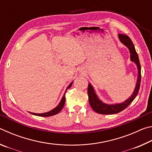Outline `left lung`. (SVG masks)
<instances>
[{"label":"left lung","mask_w":152,"mask_h":152,"mask_svg":"<svg viewBox=\"0 0 152 152\" xmlns=\"http://www.w3.org/2000/svg\"><path fill=\"white\" fill-rule=\"evenodd\" d=\"M119 39L121 43L125 45L130 53V60L133 62L135 64L137 68V78L136 82L135 87L132 94L131 95L129 98L125 100L124 102H121V103H115V104H107L102 102L95 92L93 86L91 85V83L88 84V95L89 103L92 109L95 112L99 114H105V115H112L116 114V113L122 111L123 110L126 109L129 105L133 102V100L135 99L138 94L139 90H140V83H141V65L139 60V57L137 52H136L135 46L133 45L132 39L126 35L119 34L118 35Z\"/></svg>","instance_id":"left-lung-1"}]
</instances>
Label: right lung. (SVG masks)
Instances as JSON below:
<instances>
[{"instance_id":"1","label":"right lung","mask_w":152,"mask_h":152,"mask_svg":"<svg viewBox=\"0 0 152 152\" xmlns=\"http://www.w3.org/2000/svg\"><path fill=\"white\" fill-rule=\"evenodd\" d=\"M73 84V81L71 82V83L69 84V86L67 87V88L65 92H64V94L63 95L62 98H61V101L60 102V103L58 104V105L56 107H55L54 109H53L52 110H50V111H48L47 113H31L32 115H36V116H39V117H50V116H52V115H55L56 114H58V113L61 111V110L63 109V107L64 106V104H65V102H66V97H65V94H66V92L67 91V90L68 88H70V87L72 86Z\"/></svg>"}]
</instances>
